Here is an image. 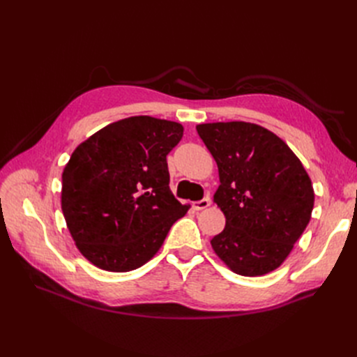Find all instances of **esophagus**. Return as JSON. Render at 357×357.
<instances>
[{"label": "esophagus", "instance_id": "esophagus-1", "mask_svg": "<svg viewBox=\"0 0 357 357\" xmlns=\"http://www.w3.org/2000/svg\"><path fill=\"white\" fill-rule=\"evenodd\" d=\"M210 204H211V201H210V198L207 197V198H204V199H201V201H198V202H193V208L195 210H205V208H208L210 207Z\"/></svg>", "mask_w": 357, "mask_h": 357}]
</instances>
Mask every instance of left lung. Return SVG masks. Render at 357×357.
I'll return each instance as SVG.
<instances>
[{
  "label": "left lung",
  "mask_w": 357,
  "mask_h": 357,
  "mask_svg": "<svg viewBox=\"0 0 357 357\" xmlns=\"http://www.w3.org/2000/svg\"><path fill=\"white\" fill-rule=\"evenodd\" d=\"M197 131L219 169L213 201L226 225L211 240L214 253L244 277L274 271L311 220L308 172L283 139L261 125L214 122Z\"/></svg>",
  "instance_id": "1"
}]
</instances>
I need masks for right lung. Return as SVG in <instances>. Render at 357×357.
Here are the masks:
<instances>
[{
    "label": "right lung",
    "instance_id": "add662e5",
    "mask_svg": "<svg viewBox=\"0 0 357 357\" xmlns=\"http://www.w3.org/2000/svg\"><path fill=\"white\" fill-rule=\"evenodd\" d=\"M181 137L177 122L132 116L75 147L62 172L61 207L91 264L110 273L143 266L188 213L190 205L169 190L167 164Z\"/></svg>",
    "mask_w": 357,
    "mask_h": 357
}]
</instances>
